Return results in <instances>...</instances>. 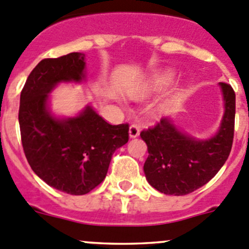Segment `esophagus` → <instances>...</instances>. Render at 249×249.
<instances>
[{
	"label": "esophagus",
	"instance_id": "1",
	"mask_svg": "<svg viewBox=\"0 0 249 249\" xmlns=\"http://www.w3.org/2000/svg\"><path fill=\"white\" fill-rule=\"evenodd\" d=\"M140 135V126L136 124H132L130 125L129 127V136L130 139H135V137H137Z\"/></svg>",
	"mask_w": 249,
	"mask_h": 249
}]
</instances>
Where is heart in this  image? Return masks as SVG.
Listing matches in <instances>:
<instances>
[{"instance_id":"1","label":"heart","mask_w":249,"mask_h":249,"mask_svg":"<svg viewBox=\"0 0 249 249\" xmlns=\"http://www.w3.org/2000/svg\"><path fill=\"white\" fill-rule=\"evenodd\" d=\"M176 73L173 69H166V71H161V73L157 74L156 76L151 79L147 84V89L149 91H159L166 89L168 86H170L171 84L175 81Z\"/></svg>"}]
</instances>
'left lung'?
Returning <instances> with one entry per match:
<instances>
[{
    "label": "left lung",
    "mask_w": 249,
    "mask_h": 249,
    "mask_svg": "<svg viewBox=\"0 0 249 249\" xmlns=\"http://www.w3.org/2000/svg\"><path fill=\"white\" fill-rule=\"evenodd\" d=\"M224 114L213 136L197 139L182 131L173 118L141 132L148 158L144 175L152 187L170 196L191 194L206 185L225 164L231 152L235 127L236 97L232 88L220 83Z\"/></svg>",
    "instance_id": "obj_1"
}]
</instances>
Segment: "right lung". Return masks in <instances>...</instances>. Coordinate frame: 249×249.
I'll use <instances>...</instances> for the list:
<instances>
[{"instance_id":"1","label":"right lung","mask_w":249,"mask_h":249,"mask_svg":"<svg viewBox=\"0 0 249 249\" xmlns=\"http://www.w3.org/2000/svg\"><path fill=\"white\" fill-rule=\"evenodd\" d=\"M85 53L42 59L20 93L19 126L34 173L69 195H86L105 180L115 149L129 141V125H110L91 106L73 117L55 115L51 92L59 84L86 80Z\"/></svg>"}]
</instances>
